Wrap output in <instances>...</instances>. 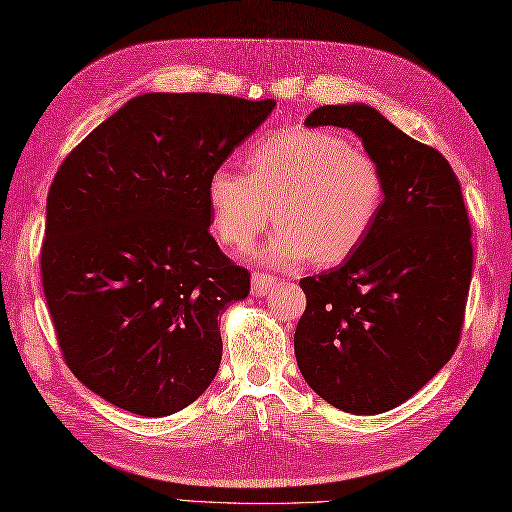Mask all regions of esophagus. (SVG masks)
Returning <instances> with one entry per match:
<instances>
[{"label": "esophagus", "mask_w": 512, "mask_h": 512, "mask_svg": "<svg viewBox=\"0 0 512 512\" xmlns=\"http://www.w3.org/2000/svg\"><path fill=\"white\" fill-rule=\"evenodd\" d=\"M274 287H277V279L264 272H253V296H268Z\"/></svg>", "instance_id": "1"}]
</instances>
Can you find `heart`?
<instances>
[{"label":"heart","instance_id":"heart-1","mask_svg":"<svg viewBox=\"0 0 512 512\" xmlns=\"http://www.w3.org/2000/svg\"><path fill=\"white\" fill-rule=\"evenodd\" d=\"M251 175L218 166L207 179L212 227L222 244L248 246L274 218L259 248L268 264L290 268L313 259L339 264L368 238L383 212L387 183L368 151L333 129H292L248 155Z\"/></svg>","mask_w":512,"mask_h":512}]
</instances>
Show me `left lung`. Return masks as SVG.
<instances>
[{"label":"left lung","instance_id":"1","mask_svg":"<svg viewBox=\"0 0 512 512\" xmlns=\"http://www.w3.org/2000/svg\"><path fill=\"white\" fill-rule=\"evenodd\" d=\"M305 125L355 131L381 164L387 194L357 251L300 281L307 309L296 361L335 409L385 413L422 389L461 339L474 266L461 183L437 149L365 103L322 106Z\"/></svg>","mask_w":512,"mask_h":512}]
</instances>
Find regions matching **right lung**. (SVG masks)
Instances as JSON below:
<instances>
[{
	"mask_svg": "<svg viewBox=\"0 0 512 512\" xmlns=\"http://www.w3.org/2000/svg\"><path fill=\"white\" fill-rule=\"evenodd\" d=\"M274 99L147 93L67 155L47 194L41 272L64 361L129 413L186 409L214 381L220 311L251 274L209 235L207 179Z\"/></svg>",
	"mask_w": 512,
	"mask_h": 512,
	"instance_id": "obj_1",
	"label": "right lung"
}]
</instances>
